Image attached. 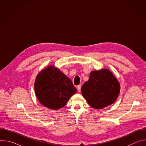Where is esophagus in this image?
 Wrapping results in <instances>:
<instances>
[{"label":"esophagus","mask_w":146,"mask_h":146,"mask_svg":"<svg viewBox=\"0 0 146 146\" xmlns=\"http://www.w3.org/2000/svg\"><path fill=\"white\" fill-rule=\"evenodd\" d=\"M77 90H78V92H80V91H81V86H80V85H79V86H77Z\"/></svg>","instance_id":"esophagus-1"}]
</instances>
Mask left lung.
<instances>
[{"label":"left lung","mask_w":146,"mask_h":146,"mask_svg":"<svg viewBox=\"0 0 146 146\" xmlns=\"http://www.w3.org/2000/svg\"><path fill=\"white\" fill-rule=\"evenodd\" d=\"M81 91L91 107L102 109L115 102L119 94L120 84L110 70L102 69L91 72Z\"/></svg>","instance_id":"obj_1"}]
</instances>
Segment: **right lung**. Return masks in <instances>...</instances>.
Segmentation results:
<instances>
[{"mask_svg":"<svg viewBox=\"0 0 146 146\" xmlns=\"http://www.w3.org/2000/svg\"><path fill=\"white\" fill-rule=\"evenodd\" d=\"M34 88L39 102L52 110L64 107L77 92L71 80L54 65H49L38 73Z\"/></svg>","mask_w":146,"mask_h":146,"instance_id":"1","label":"right lung"}]
</instances>
